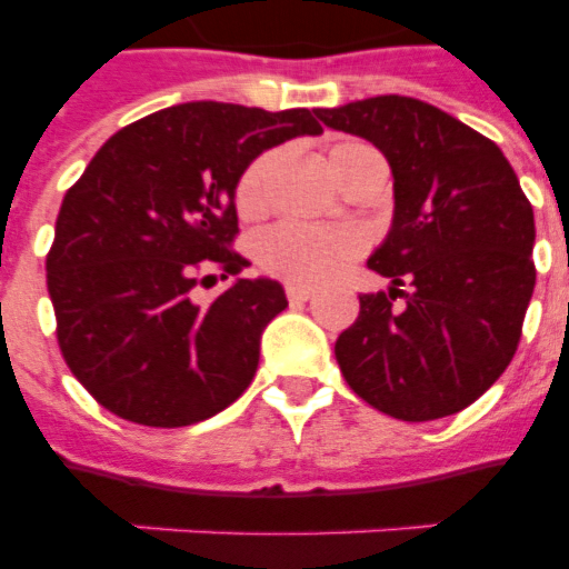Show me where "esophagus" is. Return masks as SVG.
Segmentation results:
<instances>
[{
	"instance_id": "1",
	"label": "esophagus",
	"mask_w": 569,
	"mask_h": 569,
	"mask_svg": "<svg viewBox=\"0 0 569 569\" xmlns=\"http://www.w3.org/2000/svg\"><path fill=\"white\" fill-rule=\"evenodd\" d=\"M286 298L289 301H310L312 298V289L310 286H301V283H286Z\"/></svg>"
}]
</instances>
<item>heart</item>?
<instances>
[{"mask_svg":"<svg viewBox=\"0 0 569 569\" xmlns=\"http://www.w3.org/2000/svg\"><path fill=\"white\" fill-rule=\"evenodd\" d=\"M372 147L360 141H339L328 150L330 173L337 182L346 180L351 164ZM277 153H262L241 171L236 186V209L241 218H257L268 209V186L274 173ZM363 253V232L355 227H310V223H277L257 241V262L268 274L289 283L321 286L346 271L351 259Z\"/></svg>","mask_w":569,"mask_h":569,"instance_id":"b5f03b06","label":"heart"}]
</instances>
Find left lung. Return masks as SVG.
I'll list each match as a JSON object with an SVG mask.
<instances>
[{
	"label": "left lung",
	"instance_id": "1",
	"mask_svg": "<svg viewBox=\"0 0 569 569\" xmlns=\"http://www.w3.org/2000/svg\"><path fill=\"white\" fill-rule=\"evenodd\" d=\"M316 114L372 141L396 180L392 227L369 257L392 286L360 295V316L337 339L339 369L380 413H458L520 346L535 292L529 197L490 138L437 106L387 93Z\"/></svg>",
	"mask_w": 569,
	"mask_h": 569
}]
</instances>
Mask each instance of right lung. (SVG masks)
<instances>
[{"mask_svg": "<svg viewBox=\"0 0 569 569\" xmlns=\"http://www.w3.org/2000/svg\"><path fill=\"white\" fill-rule=\"evenodd\" d=\"M316 111L182 102L106 141L61 200L47 286L58 346L76 380L120 419L182 428L250 387L259 337L286 310L268 277L232 280L212 301L197 286L248 259L236 186L262 150L319 136Z\"/></svg>", "mask_w": 569, "mask_h": 569, "instance_id": "add662e5", "label": "right lung"}]
</instances>
